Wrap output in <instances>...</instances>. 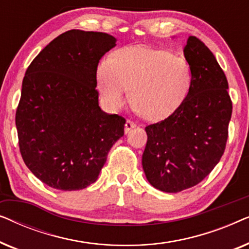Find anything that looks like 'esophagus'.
Segmentation results:
<instances>
[{
	"label": "esophagus",
	"mask_w": 249,
	"mask_h": 249,
	"mask_svg": "<svg viewBox=\"0 0 249 249\" xmlns=\"http://www.w3.org/2000/svg\"><path fill=\"white\" fill-rule=\"evenodd\" d=\"M136 125H137V124H136L134 121H131V120H127V121H125V124H124V131H125V134L130 131L131 129L136 128Z\"/></svg>",
	"instance_id": "34e87169"
}]
</instances>
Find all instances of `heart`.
Wrapping results in <instances>:
<instances>
[{"mask_svg":"<svg viewBox=\"0 0 249 249\" xmlns=\"http://www.w3.org/2000/svg\"><path fill=\"white\" fill-rule=\"evenodd\" d=\"M97 86L111 110L124 104L131 87L135 108L146 120L159 121L186 100L193 71L183 56L147 46H129L97 67Z\"/></svg>","mask_w":249,"mask_h":249,"instance_id":"heart-1","label":"heart"}]
</instances>
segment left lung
Returning a JSON list of instances; mask_svg holds the SVG:
<instances>
[{
	"label": "left lung",
	"instance_id": "1",
	"mask_svg": "<svg viewBox=\"0 0 249 249\" xmlns=\"http://www.w3.org/2000/svg\"><path fill=\"white\" fill-rule=\"evenodd\" d=\"M183 54L193 71L186 100L145 128L142 169L148 182L165 193L188 189L210 175L226 149L232 113L227 77L209 47L189 36Z\"/></svg>",
	"mask_w": 249,
	"mask_h": 249
}]
</instances>
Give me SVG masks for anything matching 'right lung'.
<instances>
[{"instance_id":"add662e5","label":"right lung","mask_w":249,"mask_h":249,"mask_svg":"<svg viewBox=\"0 0 249 249\" xmlns=\"http://www.w3.org/2000/svg\"><path fill=\"white\" fill-rule=\"evenodd\" d=\"M117 39L72 29L30 63L16 112L25 164L47 186L79 190L94 183L107 153L124 136V118L98 105L96 71Z\"/></svg>"}]
</instances>
